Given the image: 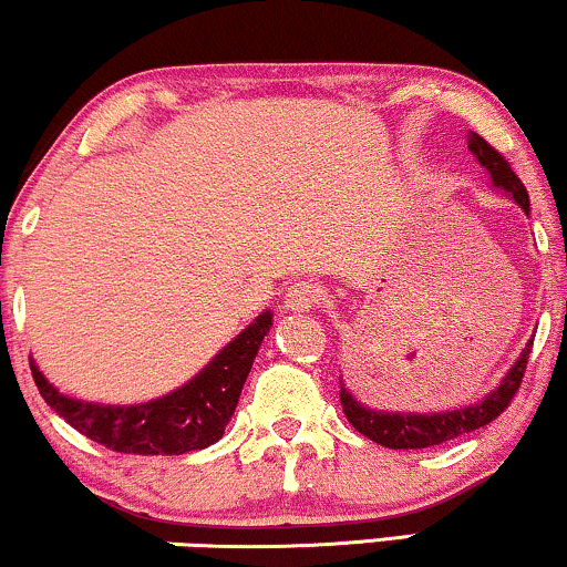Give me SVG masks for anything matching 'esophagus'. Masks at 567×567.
Instances as JSON below:
<instances>
[{"label":"esophagus","instance_id":"esophagus-1","mask_svg":"<svg viewBox=\"0 0 567 567\" xmlns=\"http://www.w3.org/2000/svg\"><path fill=\"white\" fill-rule=\"evenodd\" d=\"M321 302H323V289L312 281H297L295 286H289V291H286V310L310 312Z\"/></svg>","mask_w":567,"mask_h":567}]
</instances>
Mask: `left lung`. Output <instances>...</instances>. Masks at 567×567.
<instances>
[{
	"label": "left lung",
	"mask_w": 567,
	"mask_h": 567,
	"mask_svg": "<svg viewBox=\"0 0 567 567\" xmlns=\"http://www.w3.org/2000/svg\"><path fill=\"white\" fill-rule=\"evenodd\" d=\"M470 151L475 153L481 166L488 169L491 183H494L496 188L507 190L509 196L515 198V204H520V209L528 215V190H525L520 177L512 172L507 158H504L494 145L485 143L481 135H475V132L470 135ZM530 348H534V339L525 344L520 358H517L515 365L509 369V374L502 379V384H498L494 392H488L483 401L464 405V409L456 411H443V414H390V411H374L352 398V392L344 388L342 377H339V401H342V411L344 416H348V422L361 432V435L369 437V441L395 451L430 449V445L456 441V437L467 435L472 430H481L485 424L494 422L496 416H502L512 398H515V392L520 390L525 365H528L530 358Z\"/></svg>",
	"instance_id": "obj_1"
}]
</instances>
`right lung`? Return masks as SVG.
I'll list each match as a JSON object with an SVG mask.
<instances>
[{
    "label": "right lung",
    "instance_id": "1",
    "mask_svg": "<svg viewBox=\"0 0 567 567\" xmlns=\"http://www.w3.org/2000/svg\"><path fill=\"white\" fill-rule=\"evenodd\" d=\"M272 312L265 310L212 358L188 384L140 405H97L60 395L31 361L39 392L73 430L118 454L179 456L206 449L225 435L259 344L268 337Z\"/></svg>",
    "mask_w": 567,
    "mask_h": 567
}]
</instances>
